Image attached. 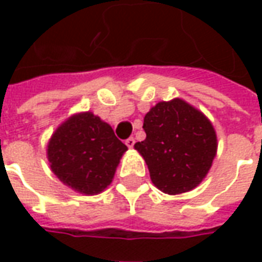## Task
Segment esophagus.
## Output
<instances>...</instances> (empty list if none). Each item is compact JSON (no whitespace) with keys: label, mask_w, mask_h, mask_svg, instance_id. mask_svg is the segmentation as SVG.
<instances>
[{"label":"esophagus","mask_w":262,"mask_h":262,"mask_svg":"<svg viewBox=\"0 0 262 262\" xmlns=\"http://www.w3.org/2000/svg\"><path fill=\"white\" fill-rule=\"evenodd\" d=\"M125 143H126V146H127V147L132 148L133 146H135V139H133V137H129V139H127Z\"/></svg>","instance_id":"1"}]
</instances>
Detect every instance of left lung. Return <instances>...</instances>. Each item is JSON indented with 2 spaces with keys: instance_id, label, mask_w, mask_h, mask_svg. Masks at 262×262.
Masks as SVG:
<instances>
[{
  "instance_id": "8db88e82",
  "label": "left lung",
  "mask_w": 262,
  "mask_h": 262,
  "mask_svg": "<svg viewBox=\"0 0 262 262\" xmlns=\"http://www.w3.org/2000/svg\"><path fill=\"white\" fill-rule=\"evenodd\" d=\"M146 139L135 144L160 191L177 195L198 187L212 167L217 139L210 120L185 101L159 102L144 116Z\"/></svg>"
}]
</instances>
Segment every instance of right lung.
Here are the masks:
<instances>
[{"mask_svg":"<svg viewBox=\"0 0 262 262\" xmlns=\"http://www.w3.org/2000/svg\"><path fill=\"white\" fill-rule=\"evenodd\" d=\"M126 150L108 123L92 112H82L56 129L48 144V159L64 185L97 195L112 182Z\"/></svg>","mask_w":262,"mask_h":262,"instance_id":"1","label":"right lung"}]
</instances>
